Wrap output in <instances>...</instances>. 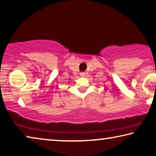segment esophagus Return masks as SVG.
<instances>
[{"label":"esophagus","mask_w":156,"mask_h":156,"mask_svg":"<svg viewBox=\"0 0 156 156\" xmlns=\"http://www.w3.org/2000/svg\"><path fill=\"white\" fill-rule=\"evenodd\" d=\"M85 75H86V73H84V72H82V73H80V76H82V77H84V76H85Z\"/></svg>","instance_id":"34e87169"}]
</instances>
